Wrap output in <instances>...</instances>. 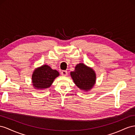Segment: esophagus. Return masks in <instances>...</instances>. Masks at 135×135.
Here are the masks:
<instances>
[{"label":"esophagus","mask_w":135,"mask_h":135,"mask_svg":"<svg viewBox=\"0 0 135 135\" xmlns=\"http://www.w3.org/2000/svg\"><path fill=\"white\" fill-rule=\"evenodd\" d=\"M67 71H65V70H64V71H61V75L62 76H67Z\"/></svg>","instance_id":"obj_1"}]
</instances>
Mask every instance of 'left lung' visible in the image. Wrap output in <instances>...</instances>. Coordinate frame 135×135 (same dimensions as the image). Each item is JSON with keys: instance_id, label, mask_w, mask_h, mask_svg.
<instances>
[{"instance_id": "obj_1", "label": "left lung", "mask_w": 135, "mask_h": 135, "mask_svg": "<svg viewBox=\"0 0 135 135\" xmlns=\"http://www.w3.org/2000/svg\"><path fill=\"white\" fill-rule=\"evenodd\" d=\"M70 75L76 85L84 91H90L96 82V74L93 69L83 63L77 64Z\"/></svg>"}]
</instances>
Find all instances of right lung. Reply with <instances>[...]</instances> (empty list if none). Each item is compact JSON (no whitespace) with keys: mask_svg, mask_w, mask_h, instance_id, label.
I'll list each match as a JSON object with an SVG mask.
<instances>
[{"mask_svg":"<svg viewBox=\"0 0 135 135\" xmlns=\"http://www.w3.org/2000/svg\"><path fill=\"white\" fill-rule=\"evenodd\" d=\"M59 73L48 65H42L34 70L32 76V85L34 89L44 90L51 86Z\"/></svg>","mask_w":135,"mask_h":135,"instance_id":"right-lung-1","label":"right lung"}]
</instances>
